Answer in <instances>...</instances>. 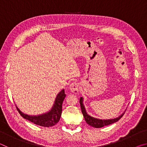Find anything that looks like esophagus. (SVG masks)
I'll use <instances>...</instances> for the list:
<instances>
[{
  "instance_id": "1",
  "label": "esophagus",
  "mask_w": 147,
  "mask_h": 147,
  "mask_svg": "<svg viewBox=\"0 0 147 147\" xmlns=\"http://www.w3.org/2000/svg\"><path fill=\"white\" fill-rule=\"evenodd\" d=\"M69 88H70L71 91L73 92V93H77L79 91V85H78V84L76 83V82L72 83L70 85Z\"/></svg>"
}]
</instances>
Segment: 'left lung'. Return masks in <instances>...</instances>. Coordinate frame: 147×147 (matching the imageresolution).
<instances>
[{
	"label": "left lung",
	"instance_id": "1",
	"mask_svg": "<svg viewBox=\"0 0 147 147\" xmlns=\"http://www.w3.org/2000/svg\"><path fill=\"white\" fill-rule=\"evenodd\" d=\"M80 108L82 112L83 115L85 119V121L89 125L93 126L94 128H102L104 126L109 125V124H113L114 123L117 122L119 119H120L124 115V113H123L121 116H119V117L113 119H108V120H102V119H98L94 117H92L91 116L89 115L87 113L85 108L83 104V98L82 97H80Z\"/></svg>",
	"mask_w": 147,
	"mask_h": 147
}]
</instances>
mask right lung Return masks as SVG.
<instances>
[{
    "label": "right lung",
    "mask_w": 147,
    "mask_h": 147,
    "mask_svg": "<svg viewBox=\"0 0 147 147\" xmlns=\"http://www.w3.org/2000/svg\"><path fill=\"white\" fill-rule=\"evenodd\" d=\"M64 89L61 90L57 95L54 104L51 110L45 114H42L38 116H30L23 113L16 107L17 111L24 119L28 120L37 125L44 126V127H50L55 125L60 119L62 111V103L65 97Z\"/></svg>",
    "instance_id": "obj_1"
}]
</instances>
